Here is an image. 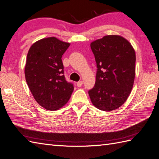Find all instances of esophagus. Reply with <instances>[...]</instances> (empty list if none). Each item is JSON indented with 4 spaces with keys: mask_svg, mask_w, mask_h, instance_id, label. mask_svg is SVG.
I'll use <instances>...</instances> for the list:
<instances>
[{
    "mask_svg": "<svg viewBox=\"0 0 159 159\" xmlns=\"http://www.w3.org/2000/svg\"><path fill=\"white\" fill-rule=\"evenodd\" d=\"M83 81H79L77 83H76V85H77V87H80L82 86V85H83Z\"/></svg>",
    "mask_w": 159,
    "mask_h": 159,
    "instance_id": "34e87169",
    "label": "esophagus"
}]
</instances>
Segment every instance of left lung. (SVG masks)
I'll use <instances>...</instances> for the list:
<instances>
[{
    "label": "left lung",
    "mask_w": 159,
    "mask_h": 159,
    "mask_svg": "<svg viewBox=\"0 0 159 159\" xmlns=\"http://www.w3.org/2000/svg\"><path fill=\"white\" fill-rule=\"evenodd\" d=\"M97 65L96 83L89 91L97 109L110 111L126 102L135 77V51L131 43L117 35H105L91 43Z\"/></svg>",
    "instance_id": "1"
}]
</instances>
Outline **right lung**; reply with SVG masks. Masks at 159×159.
<instances>
[{"instance_id":"add662e5","label":"right lung","mask_w":159,"mask_h":159,"mask_svg":"<svg viewBox=\"0 0 159 159\" xmlns=\"http://www.w3.org/2000/svg\"><path fill=\"white\" fill-rule=\"evenodd\" d=\"M70 43L55 37L43 38L30 47L25 68V79L35 100L50 111L61 109L73 92L63 75L61 57Z\"/></svg>"}]
</instances>
